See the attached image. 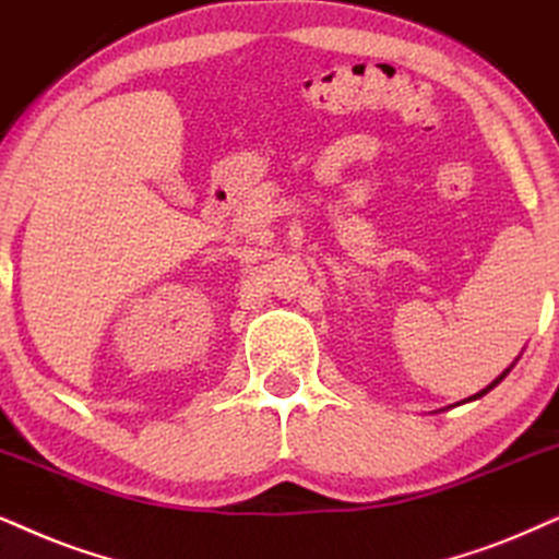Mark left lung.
<instances>
[{
	"mask_svg": "<svg viewBox=\"0 0 559 559\" xmlns=\"http://www.w3.org/2000/svg\"><path fill=\"white\" fill-rule=\"evenodd\" d=\"M508 371H511V369H506L503 373H500V377H498L496 381H492V384H490V386H485V390H483V392H477V394H475V397H469V400H477V397H483V394H487V392H490V390H492V386H498V384H500V381H503V379H506V373H508ZM469 400H464V402H469Z\"/></svg>",
	"mask_w": 559,
	"mask_h": 559,
	"instance_id": "1",
	"label": "left lung"
}]
</instances>
